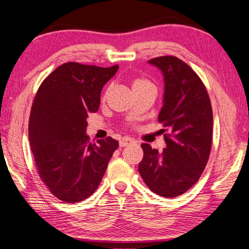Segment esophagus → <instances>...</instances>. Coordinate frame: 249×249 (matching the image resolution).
I'll return each instance as SVG.
<instances>
[{
  "mask_svg": "<svg viewBox=\"0 0 249 249\" xmlns=\"http://www.w3.org/2000/svg\"><path fill=\"white\" fill-rule=\"evenodd\" d=\"M134 142H135L134 139H131V138H129V137H124V138H122V139L120 140V147H122V148L127 147V145L133 144Z\"/></svg>",
  "mask_w": 249,
  "mask_h": 249,
  "instance_id": "obj_1",
  "label": "esophagus"
}]
</instances>
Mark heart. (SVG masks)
<instances>
[{"mask_svg":"<svg viewBox=\"0 0 249 249\" xmlns=\"http://www.w3.org/2000/svg\"><path fill=\"white\" fill-rule=\"evenodd\" d=\"M142 85H151V86H152V84H151V83H150L148 80H144V79H138V80H136V81L134 82L133 89H134V87L142 86ZM108 92H109V89L106 91V94H105V96H104V99H106V97L108 96Z\"/></svg>","mask_w":249,"mask_h":249,"instance_id":"b5f03b06","label":"heart"}]
</instances>
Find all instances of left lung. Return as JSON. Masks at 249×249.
Returning <instances> with one entry per match:
<instances>
[{
    "instance_id": "obj_1",
    "label": "left lung",
    "mask_w": 249,
    "mask_h": 249,
    "mask_svg": "<svg viewBox=\"0 0 249 249\" xmlns=\"http://www.w3.org/2000/svg\"><path fill=\"white\" fill-rule=\"evenodd\" d=\"M164 76L159 122L169 130L162 153L142 143L140 176L151 191L164 197L181 196L197 182L211 153L213 110L206 87L186 62L175 56L149 60ZM165 131V129H162Z\"/></svg>"
}]
</instances>
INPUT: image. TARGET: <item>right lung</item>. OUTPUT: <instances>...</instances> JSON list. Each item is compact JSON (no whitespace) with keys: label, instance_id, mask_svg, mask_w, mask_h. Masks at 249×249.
I'll list each match as a JSON object with an SVG mask.
<instances>
[{"label":"right lung","instance_id":"obj_1","mask_svg":"<svg viewBox=\"0 0 249 249\" xmlns=\"http://www.w3.org/2000/svg\"><path fill=\"white\" fill-rule=\"evenodd\" d=\"M119 69L66 62L38 87L29 120V140L37 173L60 201L77 203L94 193L119 142H89V113L100 105L104 85Z\"/></svg>","mask_w":249,"mask_h":249}]
</instances>
